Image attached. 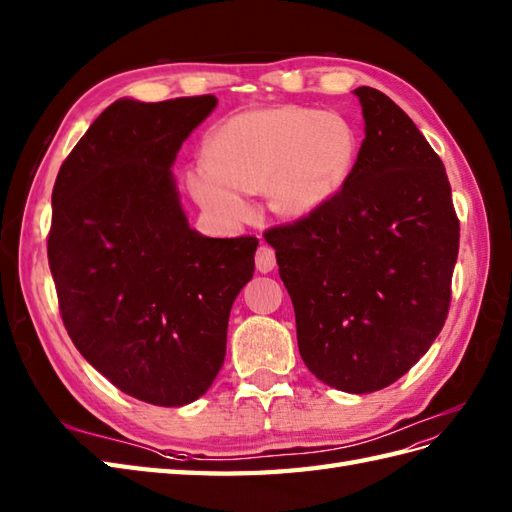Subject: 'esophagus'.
Returning <instances> with one entry per match:
<instances>
[{
	"label": "esophagus",
	"instance_id": "obj_1",
	"mask_svg": "<svg viewBox=\"0 0 512 512\" xmlns=\"http://www.w3.org/2000/svg\"><path fill=\"white\" fill-rule=\"evenodd\" d=\"M276 267V252L269 245H260L256 252V269L260 273H269Z\"/></svg>",
	"mask_w": 512,
	"mask_h": 512
}]
</instances>
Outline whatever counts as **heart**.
Wrapping results in <instances>:
<instances>
[{
	"instance_id": "b5f03b06",
	"label": "heart",
	"mask_w": 512,
	"mask_h": 512,
	"mask_svg": "<svg viewBox=\"0 0 512 512\" xmlns=\"http://www.w3.org/2000/svg\"><path fill=\"white\" fill-rule=\"evenodd\" d=\"M206 154L186 171L195 202L223 223L252 217L245 195L265 193L273 215L306 219L352 180L360 132L339 110L269 106L245 110L208 134Z\"/></svg>"
}]
</instances>
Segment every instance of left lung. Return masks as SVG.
Masks as SVG:
<instances>
[{
	"label": "left lung",
	"instance_id": "left-lung-1",
	"mask_svg": "<svg viewBox=\"0 0 512 512\" xmlns=\"http://www.w3.org/2000/svg\"><path fill=\"white\" fill-rule=\"evenodd\" d=\"M358 167L317 215L273 228L295 308L299 356L345 393L393 384L439 336L458 256V219L441 158L406 112L371 86Z\"/></svg>",
	"mask_w": 512,
	"mask_h": 512
}]
</instances>
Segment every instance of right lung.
Returning <instances> with one entry per match:
<instances>
[{"label": "right lung", "instance_id": "right-lung-1", "mask_svg": "<svg viewBox=\"0 0 512 512\" xmlns=\"http://www.w3.org/2000/svg\"><path fill=\"white\" fill-rule=\"evenodd\" d=\"M215 95L147 104L121 97L62 162L49 269L78 352L154 406L202 397L226 358L236 295L254 276V236L191 228L173 162Z\"/></svg>", "mask_w": 512, "mask_h": 512}]
</instances>
